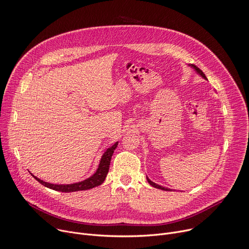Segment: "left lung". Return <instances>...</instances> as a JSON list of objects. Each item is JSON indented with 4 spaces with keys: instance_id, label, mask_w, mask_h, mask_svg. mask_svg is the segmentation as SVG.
Masks as SVG:
<instances>
[{
    "instance_id": "8db88e82",
    "label": "left lung",
    "mask_w": 249,
    "mask_h": 249,
    "mask_svg": "<svg viewBox=\"0 0 249 249\" xmlns=\"http://www.w3.org/2000/svg\"><path fill=\"white\" fill-rule=\"evenodd\" d=\"M189 66H191L192 69H194L196 71V73L197 74H199L201 77H203L205 79H207V77H206V75H205V73H203L198 67H196L195 64H189ZM147 180H148V183L152 186V187H154V188H157V189H160V190H162V191H171L170 189H168V188H165V187H162V186H160V185H158V184H155L154 182H152V180L147 177Z\"/></svg>"
}]
</instances>
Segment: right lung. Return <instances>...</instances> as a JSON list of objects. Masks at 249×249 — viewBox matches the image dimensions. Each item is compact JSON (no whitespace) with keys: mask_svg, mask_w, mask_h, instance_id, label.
I'll list each match as a JSON object with an SVG mask.
<instances>
[{"mask_svg":"<svg viewBox=\"0 0 249 249\" xmlns=\"http://www.w3.org/2000/svg\"><path fill=\"white\" fill-rule=\"evenodd\" d=\"M117 145H118V142H116L114 145H112L110 148H108L104 152V154L102 155L101 159H100V163H99V166H98L96 172L91 177H89L88 178H86L84 180H81V182L70 184V185H56V184L54 185V184L44 182V180L34 176L32 173H31V175L37 180L38 183H40L44 187L50 188L54 191H58V192H62V193H71V192L90 190L94 187L100 186L104 182V179L109 171V165H110L112 155H113V153H114V150L116 149Z\"/></svg>","mask_w":249,"mask_h":249,"instance_id":"1","label":"right lung"}]
</instances>
